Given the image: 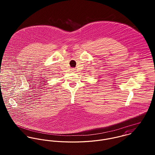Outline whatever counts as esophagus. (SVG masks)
I'll return each instance as SVG.
<instances>
[{
  "mask_svg": "<svg viewBox=\"0 0 155 155\" xmlns=\"http://www.w3.org/2000/svg\"><path fill=\"white\" fill-rule=\"evenodd\" d=\"M71 72H75V69L74 68H71Z\"/></svg>",
  "mask_w": 155,
  "mask_h": 155,
  "instance_id": "esophagus-1",
  "label": "esophagus"
}]
</instances>
